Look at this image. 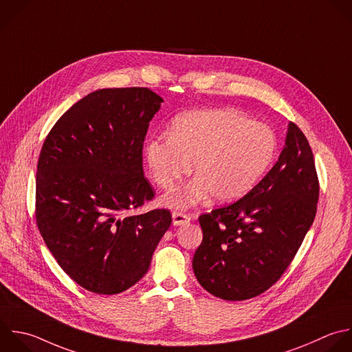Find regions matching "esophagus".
<instances>
[{"instance_id":"obj_1","label":"esophagus","mask_w":352,"mask_h":352,"mask_svg":"<svg viewBox=\"0 0 352 352\" xmlns=\"http://www.w3.org/2000/svg\"><path fill=\"white\" fill-rule=\"evenodd\" d=\"M172 220H173V226H183L187 224L191 219L188 214L182 213V212H173L172 214Z\"/></svg>"}]
</instances>
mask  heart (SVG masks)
<instances>
[{
    "label": "heart",
    "instance_id": "heart-1",
    "mask_svg": "<svg viewBox=\"0 0 352 352\" xmlns=\"http://www.w3.org/2000/svg\"><path fill=\"white\" fill-rule=\"evenodd\" d=\"M278 150L275 133L234 109L191 111L177 117L168 135L147 140L144 155L154 182L170 190L191 169L195 179L166 194L162 204L188 209L212 194L232 202L252 191Z\"/></svg>",
    "mask_w": 352,
    "mask_h": 352
}]
</instances>
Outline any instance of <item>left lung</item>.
Instances as JSON below:
<instances>
[{"mask_svg": "<svg viewBox=\"0 0 352 352\" xmlns=\"http://www.w3.org/2000/svg\"><path fill=\"white\" fill-rule=\"evenodd\" d=\"M318 197L311 147L289 122L285 147L263 180L239 201L199 216L204 238L192 270L201 286L228 301L271 287L312 226Z\"/></svg>", "mask_w": 352, "mask_h": 352, "instance_id": "obj_1", "label": "left lung"}]
</instances>
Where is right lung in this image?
Returning <instances> with one entry per match:
<instances>
[{"label":"right lung","mask_w":352,"mask_h":352,"mask_svg":"<svg viewBox=\"0 0 352 352\" xmlns=\"http://www.w3.org/2000/svg\"><path fill=\"white\" fill-rule=\"evenodd\" d=\"M164 99L148 88L99 89L72 106L41 148L36 180L38 230L63 271L84 289L117 294L148 271L172 223L153 199L143 142Z\"/></svg>","instance_id":"right-lung-1"}]
</instances>
